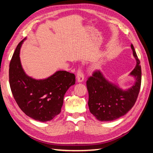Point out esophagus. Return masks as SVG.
<instances>
[{
    "label": "esophagus",
    "mask_w": 153,
    "mask_h": 153,
    "mask_svg": "<svg viewBox=\"0 0 153 153\" xmlns=\"http://www.w3.org/2000/svg\"><path fill=\"white\" fill-rule=\"evenodd\" d=\"M84 79V75L82 73V69L79 68L77 73V82H82Z\"/></svg>",
    "instance_id": "obj_1"
}]
</instances>
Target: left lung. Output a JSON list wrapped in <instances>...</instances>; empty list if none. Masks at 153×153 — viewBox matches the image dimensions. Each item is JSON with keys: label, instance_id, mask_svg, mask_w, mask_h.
<instances>
[{"label": "left lung", "instance_id": "left-lung-1", "mask_svg": "<svg viewBox=\"0 0 153 153\" xmlns=\"http://www.w3.org/2000/svg\"><path fill=\"white\" fill-rule=\"evenodd\" d=\"M136 65L129 75L135 82L128 89L123 90L105 78L100 71H96L86 82L88 91L89 109L98 120L113 121L121 117L133 107L140 89L142 71L140 61L133 45H131Z\"/></svg>", "mask_w": 153, "mask_h": 153}]
</instances>
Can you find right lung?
Masks as SVG:
<instances>
[{
  "label": "right lung",
  "mask_w": 153,
  "mask_h": 153,
  "mask_svg": "<svg viewBox=\"0 0 153 153\" xmlns=\"http://www.w3.org/2000/svg\"><path fill=\"white\" fill-rule=\"evenodd\" d=\"M26 38L17 45L9 66V84L19 108L28 117L45 122L61 112L64 95L76 83V76L57 71L48 78L36 79L28 76L21 63L20 48Z\"/></svg>",
  "instance_id": "right-lung-1"
}]
</instances>
